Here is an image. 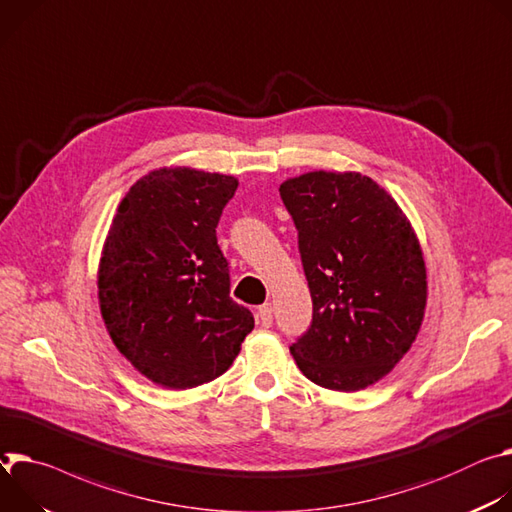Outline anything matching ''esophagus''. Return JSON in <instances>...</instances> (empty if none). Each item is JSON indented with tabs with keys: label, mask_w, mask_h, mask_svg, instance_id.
<instances>
[{
	"label": "esophagus",
	"mask_w": 512,
	"mask_h": 512,
	"mask_svg": "<svg viewBox=\"0 0 512 512\" xmlns=\"http://www.w3.org/2000/svg\"><path fill=\"white\" fill-rule=\"evenodd\" d=\"M258 319H260L262 327H270L272 325V307L268 303L258 307Z\"/></svg>",
	"instance_id": "1"
}]
</instances>
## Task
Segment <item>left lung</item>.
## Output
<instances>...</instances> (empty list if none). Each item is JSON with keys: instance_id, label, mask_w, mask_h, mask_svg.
I'll return each mask as SVG.
<instances>
[{"instance_id": "left-lung-1", "label": "left lung", "mask_w": 512, "mask_h": 512, "mask_svg": "<svg viewBox=\"0 0 512 512\" xmlns=\"http://www.w3.org/2000/svg\"><path fill=\"white\" fill-rule=\"evenodd\" d=\"M299 230L313 321L291 346L317 386L356 392L411 350L427 305V268L411 221L360 173L313 170L280 185Z\"/></svg>"}]
</instances>
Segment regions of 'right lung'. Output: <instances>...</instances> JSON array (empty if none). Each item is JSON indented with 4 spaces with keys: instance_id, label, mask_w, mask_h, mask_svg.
I'll return each mask as SVG.
<instances>
[{
    "instance_id": "1",
    "label": "right lung",
    "mask_w": 512,
    "mask_h": 512,
    "mask_svg": "<svg viewBox=\"0 0 512 512\" xmlns=\"http://www.w3.org/2000/svg\"><path fill=\"white\" fill-rule=\"evenodd\" d=\"M238 179L162 166L138 179L113 215L97 297L120 354L162 388L211 382L232 366L252 313L230 297L215 227Z\"/></svg>"
}]
</instances>
